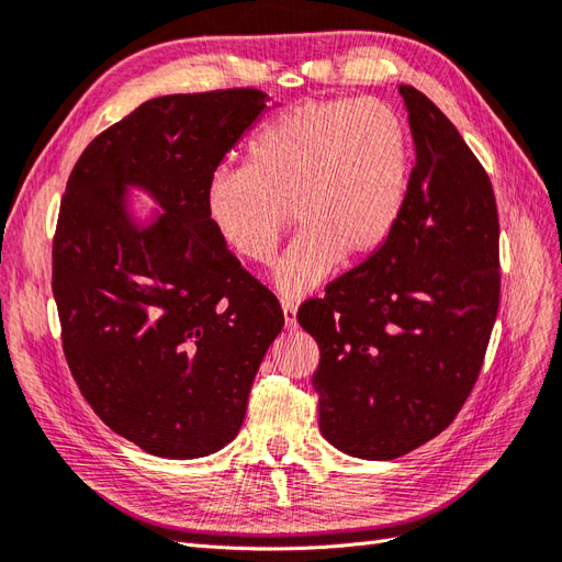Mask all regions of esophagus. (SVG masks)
Segmentation results:
<instances>
[{
	"label": "esophagus",
	"instance_id": "obj_1",
	"mask_svg": "<svg viewBox=\"0 0 562 562\" xmlns=\"http://www.w3.org/2000/svg\"><path fill=\"white\" fill-rule=\"evenodd\" d=\"M281 310H283L285 327H289V329H295V315H297V307H295L291 301H283V303H281Z\"/></svg>",
	"mask_w": 562,
	"mask_h": 562
}]
</instances>
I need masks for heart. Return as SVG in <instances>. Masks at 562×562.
I'll return each instance as SVG.
<instances>
[{"label":"heart","mask_w":562,"mask_h":562,"mask_svg":"<svg viewBox=\"0 0 562 562\" xmlns=\"http://www.w3.org/2000/svg\"><path fill=\"white\" fill-rule=\"evenodd\" d=\"M404 120L382 101H307L249 142L245 170L209 178V226L249 265H271L295 218L303 231L273 273L285 297L315 289L339 265L378 255L408 192Z\"/></svg>","instance_id":"obj_1"}]
</instances>
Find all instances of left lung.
<instances>
[{
	"label": "left lung",
	"mask_w": 562,
	"mask_h": 562,
	"mask_svg": "<svg viewBox=\"0 0 562 562\" xmlns=\"http://www.w3.org/2000/svg\"><path fill=\"white\" fill-rule=\"evenodd\" d=\"M416 166L378 255L297 310L319 346V430L358 459H396L440 435L479 380L501 303L491 178L454 124L398 86Z\"/></svg>",
	"instance_id": "left-lung-1"
}]
</instances>
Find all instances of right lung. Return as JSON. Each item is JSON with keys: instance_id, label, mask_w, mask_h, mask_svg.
<instances>
[{"instance_id": "add662e5", "label": "right lung", "mask_w": 562, "mask_h": 562, "mask_svg": "<svg viewBox=\"0 0 562 562\" xmlns=\"http://www.w3.org/2000/svg\"><path fill=\"white\" fill-rule=\"evenodd\" d=\"M267 103L257 89L146 101L86 146L61 199L53 293L69 370L105 426L154 457L223 450L283 327L204 211L209 178ZM130 189L165 214L136 222Z\"/></svg>"}]
</instances>
